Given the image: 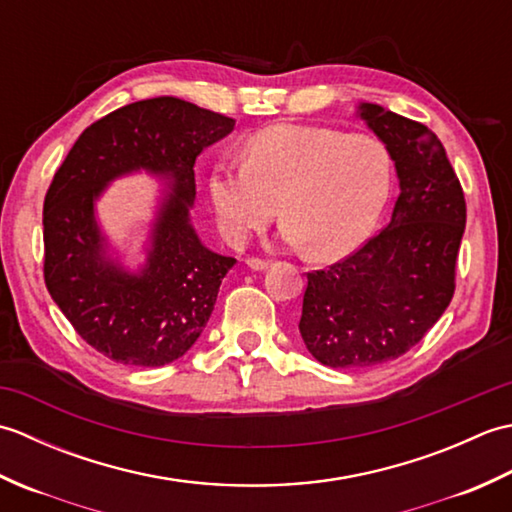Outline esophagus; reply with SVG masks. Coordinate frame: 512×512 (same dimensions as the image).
<instances>
[{
  "label": "esophagus",
  "mask_w": 512,
  "mask_h": 512,
  "mask_svg": "<svg viewBox=\"0 0 512 512\" xmlns=\"http://www.w3.org/2000/svg\"><path fill=\"white\" fill-rule=\"evenodd\" d=\"M246 264H248V268H253V270H266L268 268L266 259H259V257H248Z\"/></svg>",
  "instance_id": "34e87169"
}]
</instances>
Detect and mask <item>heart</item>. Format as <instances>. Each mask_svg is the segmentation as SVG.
<instances>
[{"mask_svg":"<svg viewBox=\"0 0 512 512\" xmlns=\"http://www.w3.org/2000/svg\"><path fill=\"white\" fill-rule=\"evenodd\" d=\"M391 187L378 138L328 127L270 125L244 143V165L215 162L209 195L222 235L244 244L277 213L281 237L312 259H336L372 233Z\"/></svg>","mask_w":512,"mask_h":512,"instance_id":"1","label":"heart"}]
</instances>
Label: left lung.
Here are the masks:
<instances>
[{"label":"left lung","instance_id":"1","mask_svg":"<svg viewBox=\"0 0 512 512\" xmlns=\"http://www.w3.org/2000/svg\"><path fill=\"white\" fill-rule=\"evenodd\" d=\"M358 116L385 143L400 193L378 235L308 273L299 332L334 369L394 361L422 341L453 299L466 224L462 184L438 136L374 103L358 105Z\"/></svg>","mask_w":512,"mask_h":512}]
</instances>
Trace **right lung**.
Listing matches in <instances>:
<instances>
[{"label":"right lung","mask_w":512,"mask_h":512,"mask_svg":"<svg viewBox=\"0 0 512 512\" xmlns=\"http://www.w3.org/2000/svg\"><path fill=\"white\" fill-rule=\"evenodd\" d=\"M235 121L176 96L129 103L92 123L43 200V279L96 352L162 367L189 352L209 321L233 257L206 248L189 220L195 160ZM145 168L168 182L146 266L129 274L104 253L93 202L112 179Z\"/></svg>","instance_id":"add662e5"}]
</instances>
